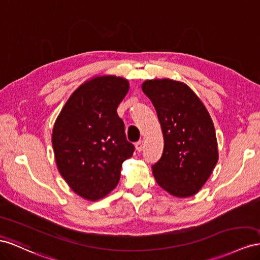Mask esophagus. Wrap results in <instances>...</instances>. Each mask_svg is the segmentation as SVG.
<instances>
[{
    "label": "esophagus",
    "mask_w": 260,
    "mask_h": 260,
    "mask_svg": "<svg viewBox=\"0 0 260 260\" xmlns=\"http://www.w3.org/2000/svg\"><path fill=\"white\" fill-rule=\"evenodd\" d=\"M143 146H144L143 141H141V140H140V141H138V142L136 143V150H137L138 152H141V151L143 150Z\"/></svg>",
    "instance_id": "1"
}]
</instances>
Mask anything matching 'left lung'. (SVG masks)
I'll list each match as a JSON object with an SVG mask.
<instances>
[{"instance_id":"left-lung-1","label":"left lung","mask_w":260,"mask_h":260,"mask_svg":"<svg viewBox=\"0 0 260 260\" xmlns=\"http://www.w3.org/2000/svg\"><path fill=\"white\" fill-rule=\"evenodd\" d=\"M143 93L155 107L164 136L162 157L152 166L157 184L178 198L198 193L219 159L213 121L187 84L147 80Z\"/></svg>"}]
</instances>
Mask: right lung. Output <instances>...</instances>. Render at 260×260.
Masks as SVG:
<instances>
[{
	"label": "right lung",
	"instance_id": "right-lung-1",
	"mask_svg": "<svg viewBox=\"0 0 260 260\" xmlns=\"http://www.w3.org/2000/svg\"><path fill=\"white\" fill-rule=\"evenodd\" d=\"M128 90L129 81L120 76H94L74 90L54 122L55 164L83 199L97 201L113 191L135 151L117 114Z\"/></svg>",
	"mask_w": 260,
	"mask_h": 260
}]
</instances>
